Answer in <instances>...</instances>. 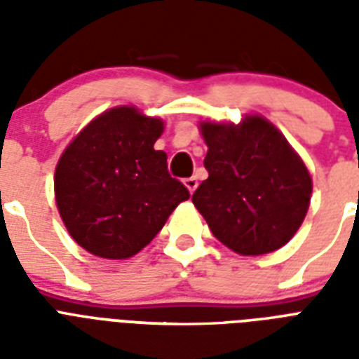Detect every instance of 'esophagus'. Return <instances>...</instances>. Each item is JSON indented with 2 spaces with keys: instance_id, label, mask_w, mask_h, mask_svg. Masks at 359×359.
<instances>
[{
  "instance_id": "esophagus-1",
  "label": "esophagus",
  "mask_w": 359,
  "mask_h": 359,
  "mask_svg": "<svg viewBox=\"0 0 359 359\" xmlns=\"http://www.w3.org/2000/svg\"><path fill=\"white\" fill-rule=\"evenodd\" d=\"M184 186H186V188H188V191H190V194H194V191H196V188H197V179H196V177H190V179H186L184 180Z\"/></svg>"
}]
</instances>
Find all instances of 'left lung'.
Instances as JSON below:
<instances>
[{
  "label": "left lung",
  "instance_id": "8db88e82",
  "mask_svg": "<svg viewBox=\"0 0 359 359\" xmlns=\"http://www.w3.org/2000/svg\"><path fill=\"white\" fill-rule=\"evenodd\" d=\"M208 151L191 201L212 235L240 255H264L300 229L311 201L306 163L285 135L261 115L242 123L199 124Z\"/></svg>",
  "mask_w": 359,
  "mask_h": 359
}]
</instances>
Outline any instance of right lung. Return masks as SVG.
Segmentation results:
<instances>
[{
    "label": "right lung",
    "instance_id": "right-lung-1",
    "mask_svg": "<svg viewBox=\"0 0 359 359\" xmlns=\"http://www.w3.org/2000/svg\"><path fill=\"white\" fill-rule=\"evenodd\" d=\"M163 121L134 106L98 115L65 149L55 168V203L70 236L102 259H128L160 233L190 197L154 151Z\"/></svg>",
    "mask_w": 359,
    "mask_h": 359
}]
</instances>
